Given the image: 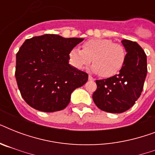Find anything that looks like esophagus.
<instances>
[{"mask_svg":"<svg viewBox=\"0 0 155 155\" xmlns=\"http://www.w3.org/2000/svg\"><path fill=\"white\" fill-rule=\"evenodd\" d=\"M88 80H91V81H94L95 79L93 77H92V75H89V76H88Z\"/></svg>","mask_w":155,"mask_h":155,"instance_id":"obj_1","label":"esophagus"}]
</instances>
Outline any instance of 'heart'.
Segmentation results:
<instances>
[{"instance_id":"heart-1","label":"heart","mask_w":155,"mask_h":155,"mask_svg":"<svg viewBox=\"0 0 155 155\" xmlns=\"http://www.w3.org/2000/svg\"><path fill=\"white\" fill-rule=\"evenodd\" d=\"M82 47L83 50L74 47L69 52L71 64L77 69H84L92 60V72L108 78L117 75L125 64L126 54L124 47L111 39L87 40Z\"/></svg>"}]
</instances>
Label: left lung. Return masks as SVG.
Masks as SVG:
<instances>
[{"mask_svg":"<svg viewBox=\"0 0 155 155\" xmlns=\"http://www.w3.org/2000/svg\"><path fill=\"white\" fill-rule=\"evenodd\" d=\"M126 51L125 64L118 75L97 80L92 95L96 105L104 112L121 113L130 109L143 89L147 74V55L137 42L123 39Z\"/></svg>","mask_w":155,"mask_h":155,"instance_id":"1","label":"left lung"}]
</instances>
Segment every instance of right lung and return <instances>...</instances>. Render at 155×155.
<instances>
[{"label":"right lung","instance_id":"add662e5","mask_svg":"<svg viewBox=\"0 0 155 155\" xmlns=\"http://www.w3.org/2000/svg\"><path fill=\"white\" fill-rule=\"evenodd\" d=\"M84 38L44 35L25 40L16 56L15 76L25 101L37 110H63L88 75L69 64V52Z\"/></svg>","mask_w":155,"mask_h":155}]
</instances>
